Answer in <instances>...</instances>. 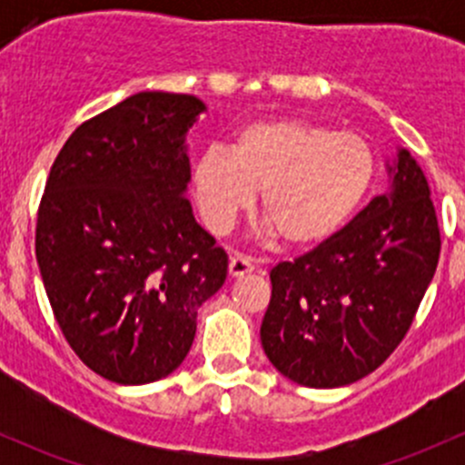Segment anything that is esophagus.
I'll list each match as a JSON object with an SVG mask.
<instances>
[{"instance_id":"esophagus-1","label":"esophagus","mask_w":465,"mask_h":465,"mask_svg":"<svg viewBox=\"0 0 465 465\" xmlns=\"http://www.w3.org/2000/svg\"><path fill=\"white\" fill-rule=\"evenodd\" d=\"M250 272H254V262H252V259H247V256L242 254H233L232 259H229V274L232 276H245L250 274Z\"/></svg>"}]
</instances>
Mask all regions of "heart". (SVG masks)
Returning a JSON list of instances; mask_svg holds the SVG:
<instances>
[{
	"label": "heart",
	"mask_w": 465,
	"mask_h": 465,
	"mask_svg": "<svg viewBox=\"0 0 465 465\" xmlns=\"http://www.w3.org/2000/svg\"><path fill=\"white\" fill-rule=\"evenodd\" d=\"M376 177L367 139L297 116L245 124L229 150L211 145L193 166L204 223L224 232L254 204L281 245H322L362 206Z\"/></svg>",
	"instance_id": "b5f03b06"
}]
</instances>
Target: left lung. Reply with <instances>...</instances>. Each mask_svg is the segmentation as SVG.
Listing matches in <instances>:
<instances>
[{
	"mask_svg": "<svg viewBox=\"0 0 465 465\" xmlns=\"http://www.w3.org/2000/svg\"><path fill=\"white\" fill-rule=\"evenodd\" d=\"M389 173L391 189L344 229L272 267L261 341L292 382L332 389L369 376L414 322L439 262V223L410 150H398Z\"/></svg>",
	"mask_w": 465,
	"mask_h": 465,
	"instance_id": "1",
	"label": "left lung"
}]
</instances>
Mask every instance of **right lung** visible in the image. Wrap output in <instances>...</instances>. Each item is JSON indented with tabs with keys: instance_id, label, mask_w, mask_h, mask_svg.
<instances>
[{
	"instance_id": "right-lung-1",
	"label": "right lung",
	"mask_w": 465,
	"mask_h": 465,
	"mask_svg": "<svg viewBox=\"0 0 465 465\" xmlns=\"http://www.w3.org/2000/svg\"><path fill=\"white\" fill-rule=\"evenodd\" d=\"M191 94L139 92L78 125L51 166L35 256L55 322L98 376L145 384L189 353L227 254L186 200Z\"/></svg>"
}]
</instances>
